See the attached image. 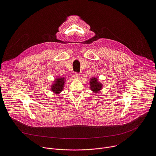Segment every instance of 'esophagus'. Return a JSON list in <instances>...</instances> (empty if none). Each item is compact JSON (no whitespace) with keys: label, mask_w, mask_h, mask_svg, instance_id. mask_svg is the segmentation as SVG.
Segmentation results:
<instances>
[{"label":"esophagus","mask_w":156,"mask_h":156,"mask_svg":"<svg viewBox=\"0 0 156 156\" xmlns=\"http://www.w3.org/2000/svg\"><path fill=\"white\" fill-rule=\"evenodd\" d=\"M73 77H74V79H78L80 78V74H79V73H75L74 74V75H73Z\"/></svg>","instance_id":"obj_1"}]
</instances>
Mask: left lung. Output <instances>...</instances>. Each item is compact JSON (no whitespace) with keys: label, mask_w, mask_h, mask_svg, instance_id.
Instances as JSON below:
<instances>
[{"label":"left lung","mask_w":156,"mask_h":156,"mask_svg":"<svg viewBox=\"0 0 156 156\" xmlns=\"http://www.w3.org/2000/svg\"><path fill=\"white\" fill-rule=\"evenodd\" d=\"M90 89L95 93H97L101 90L103 88V84L98 81L96 77H92L89 81Z\"/></svg>","instance_id":"obj_1"}]
</instances>
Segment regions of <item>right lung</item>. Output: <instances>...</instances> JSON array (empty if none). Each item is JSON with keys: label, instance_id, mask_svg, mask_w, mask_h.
Wrapping results in <instances>:
<instances>
[{"label": "right lung", "instance_id": "obj_1", "mask_svg": "<svg viewBox=\"0 0 156 156\" xmlns=\"http://www.w3.org/2000/svg\"><path fill=\"white\" fill-rule=\"evenodd\" d=\"M66 79L65 77H58L56 78L53 83L51 85V90L55 94H59L64 89L65 82Z\"/></svg>", "mask_w": 156, "mask_h": 156}]
</instances>
